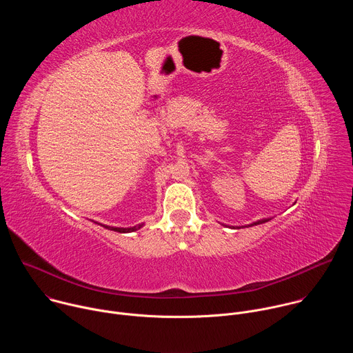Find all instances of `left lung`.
I'll list each match as a JSON object with an SVG mask.
<instances>
[{
    "instance_id": "obj_1",
    "label": "left lung",
    "mask_w": 353,
    "mask_h": 353,
    "mask_svg": "<svg viewBox=\"0 0 353 353\" xmlns=\"http://www.w3.org/2000/svg\"><path fill=\"white\" fill-rule=\"evenodd\" d=\"M264 222H267V219H263V221H259V222H254L253 225H259V223H264Z\"/></svg>"
}]
</instances>
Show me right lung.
I'll use <instances>...</instances> for the list:
<instances>
[{"label": "right lung", "mask_w": 353, "mask_h": 353, "mask_svg": "<svg viewBox=\"0 0 353 353\" xmlns=\"http://www.w3.org/2000/svg\"><path fill=\"white\" fill-rule=\"evenodd\" d=\"M142 225H139V226H134V228H110V226H105L106 229H109V230H114V232H119V233H128V232H134V230H137V229H139Z\"/></svg>", "instance_id": "add662e5"}]
</instances>
